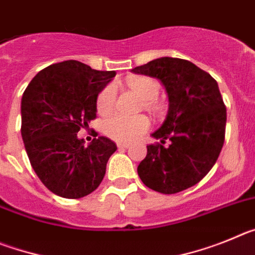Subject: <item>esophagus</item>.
Segmentation results:
<instances>
[{"mask_svg": "<svg viewBox=\"0 0 255 255\" xmlns=\"http://www.w3.org/2000/svg\"><path fill=\"white\" fill-rule=\"evenodd\" d=\"M117 147H119V149H126V148L130 147L129 143H117Z\"/></svg>", "mask_w": 255, "mask_h": 255, "instance_id": "esophagus-1", "label": "esophagus"}]
</instances>
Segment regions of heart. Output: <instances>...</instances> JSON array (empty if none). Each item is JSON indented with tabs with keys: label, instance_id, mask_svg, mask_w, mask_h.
Listing matches in <instances>:
<instances>
[{
	"label": "heart",
	"instance_id": "b5f03b06",
	"mask_svg": "<svg viewBox=\"0 0 255 255\" xmlns=\"http://www.w3.org/2000/svg\"><path fill=\"white\" fill-rule=\"evenodd\" d=\"M128 85L131 91L144 101L145 107H150L153 101L159 93V84L149 76H130L128 79ZM116 85L107 84L97 97V110L103 116L111 115L116 106ZM150 128V123L145 116H124L116 115L106 121L105 131L111 139L120 143H129L138 138L139 135L147 132Z\"/></svg>",
	"mask_w": 255,
	"mask_h": 255
}]
</instances>
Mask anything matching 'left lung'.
<instances>
[{"instance_id": "8db88e82", "label": "left lung", "mask_w": 255, "mask_h": 255, "mask_svg": "<svg viewBox=\"0 0 255 255\" xmlns=\"http://www.w3.org/2000/svg\"><path fill=\"white\" fill-rule=\"evenodd\" d=\"M159 79L168 94V114L139 163L144 185L162 194L191 188L211 171L224 147L226 106L218 84L188 60L161 57L132 69ZM170 140L166 147L164 143Z\"/></svg>"}]
</instances>
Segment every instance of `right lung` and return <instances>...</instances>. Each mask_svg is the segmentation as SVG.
I'll use <instances>...</instances> for the list:
<instances>
[{
	"instance_id": "add662e5",
	"label": "right lung",
	"mask_w": 255,
	"mask_h": 255,
	"mask_svg": "<svg viewBox=\"0 0 255 255\" xmlns=\"http://www.w3.org/2000/svg\"><path fill=\"white\" fill-rule=\"evenodd\" d=\"M115 75L75 60L62 61L40 70L22 94L26 154L40 181L58 197H85L105 177L116 144L98 136L84 145L78 131L97 117V97Z\"/></svg>"
}]
</instances>
